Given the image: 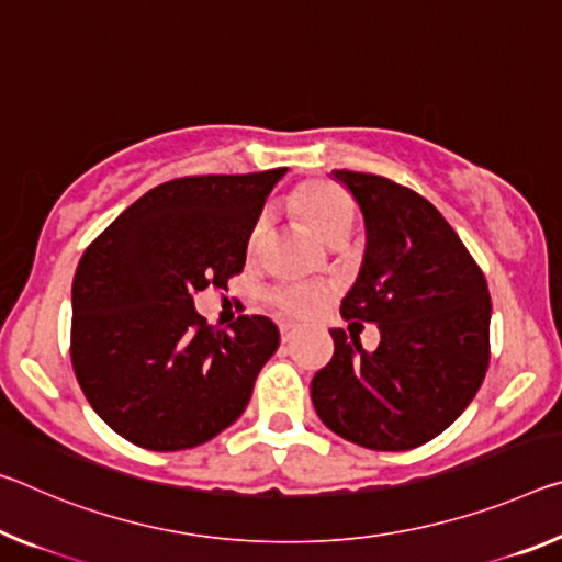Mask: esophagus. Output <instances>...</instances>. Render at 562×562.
Instances as JSON below:
<instances>
[{"instance_id":"34e87169","label":"esophagus","mask_w":562,"mask_h":562,"mask_svg":"<svg viewBox=\"0 0 562 562\" xmlns=\"http://www.w3.org/2000/svg\"><path fill=\"white\" fill-rule=\"evenodd\" d=\"M280 335H282V342H292L297 335V327L295 325H280Z\"/></svg>"}]
</instances>
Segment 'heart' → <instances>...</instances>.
Segmentation results:
<instances>
[{"instance_id": "obj_1", "label": "heart", "mask_w": 562, "mask_h": 562, "mask_svg": "<svg viewBox=\"0 0 562 562\" xmlns=\"http://www.w3.org/2000/svg\"><path fill=\"white\" fill-rule=\"evenodd\" d=\"M292 207L300 212V217L307 222V227L323 239L335 235L337 229L352 227L355 207L347 192L337 184L329 182H305L300 184L295 194H292ZM265 239V217H260L249 229L247 237V252L255 255ZM270 302L284 317L305 319L317 315L327 302V292L317 290L313 284H290V288H280L270 295Z\"/></svg>"}]
</instances>
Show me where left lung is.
I'll return each instance as SVG.
<instances>
[{"mask_svg": "<svg viewBox=\"0 0 562 562\" xmlns=\"http://www.w3.org/2000/svg\"><path fill=\"white\" fill-rule=\"evenodd\" d=\"M364 217V257L340 315L375 323L364 352L329 329L335 355L310 395L329 430L370 450H413L458 420L490 362L485 274L420 194L387 177L333 169Z\"/></svg>", "mask_w": 562, "mask_h": 562, "instance_id": "1", "label": "left lung"}]
</instances>
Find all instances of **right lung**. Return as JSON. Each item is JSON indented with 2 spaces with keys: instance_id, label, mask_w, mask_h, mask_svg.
<instances>
[{
  "instance_id": "add662e5",
  "label": "right lung",
  "mask_w": 562,
  "mask_h": 562,
  "mask_svg": "<svg viewBox=\"0 0 562 562\" xmlns=\"http://www.w3.org/2000/svg\"><path fill=\"white\" fill-rule=\"evenodd\" d=\"M284 172L157 184L85 249L72 282V368L124 440L198 448L245 413L280 329L262 315L212 327L194 295L243 272L249 229Z\"/></svg>"
}]
</instances>
